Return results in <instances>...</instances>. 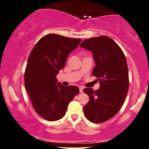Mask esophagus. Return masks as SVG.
<instances>
[{"label": "esophagus", "instance_id": "esophagus-1", "mask_svg": "<svg viewBox=\"0 0 149 149\" xmlns=\"http://www.w3.org/2000/svg\"><path fill=\"white\" fill-rule=\"evenodd\" d=\"M79 90H80V93H82V92H83V87H80V88H79Z\"/></svg>", "mask_w": 149, "mask_h": 149}]
</instances>
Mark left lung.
Returning <instances> with one entry per match:
<instances>
[{
  "mask_svg": "<svg viewBox=\"0 0 149 149\" xmlns=\"http://www.w3.org/2000/svg\"><path fill=\"white\" fill-rule=\"evenodd\" d=\"M80 47L93 53L92 76L100 83L96 91L89 88L83 90L90 97L83 111L90 122L102 123L117 114L125 100L129 88L127 60L120 47L108 36L87 39Z\"/></svg>",
  "mask_w": 149,
  "mask_h": 149,
  "instance_id": "1",
  "label": "left lung"
}]
</instances>
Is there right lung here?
I'll return each instance as SVG.
<instances>
[{
	"mask_svg": "<svg viewBox=\"0 0 149 149\" xmlns=\"http://www.w3.org/2000/svg\"><path fill=\"white\" fill-rule=\"evenodd\" d=\"M81 39L48 34L31 52L24 74L26 90L36 112L48 121L63 118L69 102L79 93L77 86H64L56 78L67 57Z\"/></svg>",
	"mask_w": 149,
	"mask_h": 149,
	"instance_id": "add662e5",
	"label": "right lung"
}]
</instances>
